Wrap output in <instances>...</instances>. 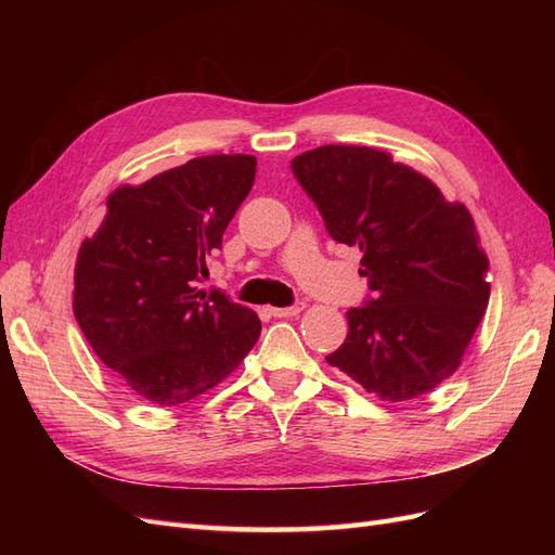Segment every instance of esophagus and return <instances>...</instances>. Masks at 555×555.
Returning a JSON list of instances; mask_svg holds the SVG:
<instances>
[{
  "label": "esophagus",
  "instance_id": "34e87169",
  "mask_svg": "<svg viewBox=\"0 0 555 555\" xmlns=\"http://www.w3.org/2000/svg\"><path fill=\"white\" fill-rule=\"evenodd\" d=\"M304 304H294V306H289V308H271V314L273 317H296V314H300L304 312Z\"/></svg>",
  "mask_w": 555,
  "mask_h": 555
}]
</instances>
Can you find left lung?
<instances>
[{"label": "left lung", "mask_w": 555, "mask_h": 555, "mask_svg": "<svg viewBox=\"0 0 555 555\" xmlns=\"http://www.w3.org/2000/svg\"><path fill=\"white\" fill-rule=\"evenodd\" d=\"M292 171L333 241L357 245L373 298L347 310L326 361L367 393L402 402L456 373L489 306V259L469 210L384 150L322 145Z\"/></svg>", "instance_id": "obj_1"}]
</instances>
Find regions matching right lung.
I'll return each instance as SVG.
<instances>
[{
    "label": "right lung",
    "mask_w": 555,
    "mask_h": 555,
    "mask_svg": "<svg viewBox=\"0 0 555 555\" xmlns=\"http://www.w3.org/2000/svg\"><path fill=\"white\" fill-rule=\"evenodd\" d=\"M255 173L251 155H208L122 184L78 249L76 322L94 354L155 405L206 393L259 340L257 312L198 289Z\"/></svg>",
    "instance_id": "1"
}]
</instances>
